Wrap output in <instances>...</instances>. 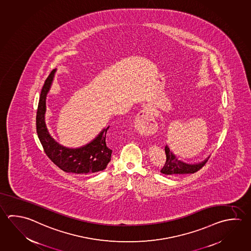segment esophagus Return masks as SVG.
I'll list each match as a JSON object with an SVG mask.
<instances>
[{"mask_svg":"<svg viewBox=\"0 0 251 251\" xmlns=\"http://www.w3.org/2000/svg\"><path fill=\"white\" fill-rule=\"evenodd\" d=\"M135 127L141 134L146 136L155 132L157 125L153 116V109L151 107H146L138 113L135 119Z\"/></svg>","mask_w":251,"mask_h":251,"instance_id":"34e87169","label":"esophagus"}]
</instances>
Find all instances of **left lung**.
<instances>
[{"instance_id":"obj_1","label":"left lung","mask_w":251,"mask_h":251,"mask_svg":"<svg viewBox=\"0 0 251 251\" xmlns=\"http://www.w3.org/2000/svg\"><path fill=\"white\" fill-rule=\"evenodd\" d=\"M164 151L166 154V162L161 170V173L166 175L195 174L201 168H202V166L205 165L207 161L210 158V156H208L204 161L198 164H187L181 160H178L176 155L172 151H170L167 145L164 148Z\"/></svg>"}]
</instances>
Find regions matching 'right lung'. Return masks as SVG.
I'll return each mask as SVG.
<instances>
[{
  "label": "right lung",
  "mask_w": 251,
  "mask_h": 251,
  "mask_svg": "<svg viewBox=\"0 0 251 251\" xmlns=\"http://www.w3.org/2000/svg\"><path fill=\"white\" fill-rule=\"evenodd\" d=\"M55 69L51 72L42 87L36 114V130L41 145L49 158L66 173L94 174L104 170L111 158L112 151L106 142L109 126L104 128L91 142L76 149L66 148L55 142L46 126V97L54 79Z\"/></svg>",
  "instance_id": "right-lung-1"
}]
</instances>
